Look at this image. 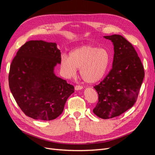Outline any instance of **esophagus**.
<instances>
[{
    "label": "esophagus",
    "mask_w": 155,
    "mask_h": 155,
    "mask_svg": "<svg viewBox=\"0 0 155 155\" xmlns=\"http://www.w3.org/2000/svg\"><path fill=\"white\" fill-rule=\"evenodd\" d=\"M82 88H83L82 86H80V85H76V86H75V90H76V91L81 90Z\"/></svg>",
    "instance_id": "1"
}]
</instances>
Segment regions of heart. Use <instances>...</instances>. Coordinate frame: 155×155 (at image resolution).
<instances>
[{
    "mask_svg": "<svg viewBox=\"0 0 155 155\" xmlns=\"http://www.w3.org/2000/svg\"><path fill=\"white\" fill-rule=\"evenodd\" d=\"M109 63V55L106 50L87 45L73 50L69 58L62 55L60 67L65 77H74L77 69H79V74L84 81L94 83L104 76Z\"/></svg>",
    "mask_w": 155,
    "mask_h": 155,
    "instance_id": "1",
    "label": "heart"
}]
</instances>
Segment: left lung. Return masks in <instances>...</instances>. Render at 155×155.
I'll return each mask as SVG.
<instances>
[{
  "label": "left lung",
  "mask_w": 155,
  "mask_h": 155,
  "mask_svg": "<svg viewBox=\"0 0 155 155\" xmlns=\"http://www.w3.org/2000/svg\"><path fill=\"white\" fill-rule=\"evenodd\" d=\"M104 37L113 44V63L105 78L94 87L98 94V102L93 112L102 119H109L134 105L143 82L144 69L133 45L123 36Z\"/></svg>",
  "instance_id": "left-lung-1"
}]
</instances>
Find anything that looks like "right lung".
Here are the masks:
<instances>
[{"label": "right lung", "mask_w": 155, "mask_h": 155, "mask_svg": "<svg viewBox=\"0 0 155 155\" xmlns=\"http://www.w3.org/2000/svg\"><path fill=\"white\" fill-rule=\"evenodd\" d=\"M61 54L55 43L30 41L12 61L8 76L10 91L22 112L33 119L58 118L74 92L73 85L54 73Z\"/></svg>", "instance_id": "add662e5"}]
</instances>
